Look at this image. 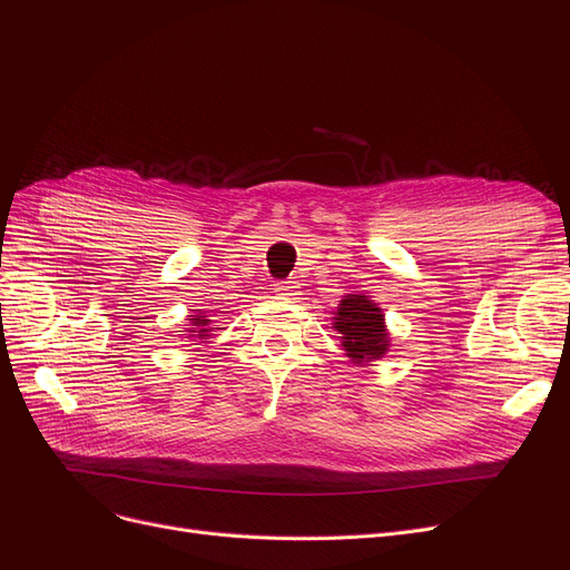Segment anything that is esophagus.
<instances>
[{
    "instance_id": "1",
    "label": "esophagus",
    "mask_w": 570,
    "mask_h": 570,
    "mask_svg": "<svg viewBox=\"0 0 570 570\" xmlns=\"http://www.w3.org/2000/svg\"><path fill=\"white\" fill-rule=\"evenodd\" d=\"M297 292H299L297 281H283V283L275 285V295H281V297H295Z\"/></svg>"
}]
</instances>
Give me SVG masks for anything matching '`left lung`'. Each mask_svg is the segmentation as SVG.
<instances>
[{
  "mask_svg": "<svg viewBox=\"0 0 570 570\" xmlns=\"http://www.w3.org/2000/svg\"><path fill=\"white\" fill-rule=\"evenodd\" d=\"M333 327L340 333L344 352L358 366H368L371 361L385 356L390 350L383 308L366 295L344 297L337 306Z\"/></svg>",
  "mask_w": 570,
  "mask_h": 570,
  "instance_id": "1",
  "label": "left lung"
}]
</instances>
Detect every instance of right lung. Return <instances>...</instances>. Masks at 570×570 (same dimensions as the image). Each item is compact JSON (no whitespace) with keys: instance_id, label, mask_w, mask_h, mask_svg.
Returning a JSON list of instances; mask_svg holds the SVG:
<instances>
[{"instance_id":"1","label":"right lung","mask_w":570,"mask_h":570,"mask_svg":"<svg viewBox=\"0 0 570 570\" xmlns=\"http://www.w3.org/2000/svg\"><path fill=\"white\" fill-rule=\"evenodd\" d=\"M209 323L212 321L206 318V314H202L199 308H197V316H189L187 318V327H185V331H178V333L193 337V340H209V333H212Z\"/></svg>"}]
</instances>
